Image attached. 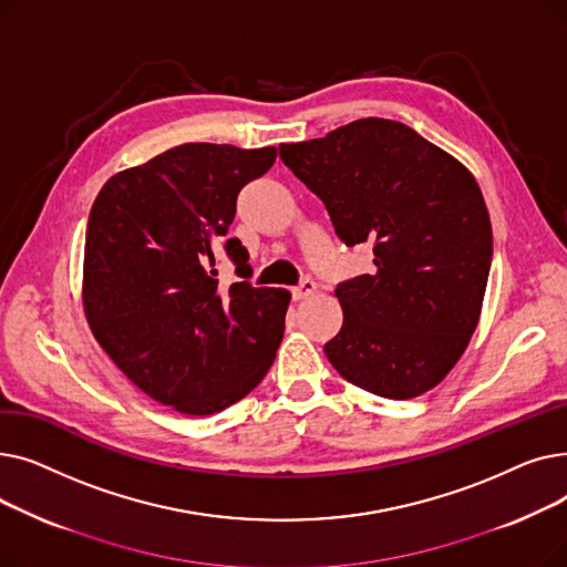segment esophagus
Listing matches in <instances>:
<instances>
[{
    "label": "esophagus",
    "instance_id": "1",
    "mask_svg": "<svg viewBox=\"0 0 567 567\" xmlns=\"http://www.w3.org/2000/svg\"><path fill=\"white\" fill-rule=\"evenodd\" d=\"M315 289H317V282L315 280H310V278H306L299 287H293L291 289V296H293V301H301V299H308L310 293H315Z\"/></svg>",
    "mask_w": 567,
    "mask_h": 567
}]
</instances>
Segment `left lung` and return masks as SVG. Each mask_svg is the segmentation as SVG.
I'll list each match as a JSON object with an SVG mask.
<instances>
[{
  "label": "left lung",
  "mask_w": 567,
  "mask_h": 567,
  "mask_svg": "<svg viewBox=\"0 0 567 567\" xmlns=\"http://www.w3.org/2000/svg\"><path fill=\"white\" fill-rule=\"evenodd\" d=\"M282 163L323 202L374 271L338 285L344 321L323 344L349 383L389 400L427 393L478 326L492 225L473 174L391 118H359L326 137L280 144Z\"/></svg>",
  "instance_id": "1"
}]
</instances>
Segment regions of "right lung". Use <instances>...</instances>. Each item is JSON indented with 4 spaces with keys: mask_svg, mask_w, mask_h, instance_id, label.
<instances>
[{
    "mask_svg": "<svg viewBox=\"0 0 567 567\" xmlns=\"http://www.w3.org/2000/svg\"><path fill=\"white\" fill-rule=\"evenodd\" d=\"M276 146L190 142L101 188L84 238V315L140 391L188 415L246 398L274 365L289 291L248 280L220 289L223 248L238 278L250 255L227 238L241 188L276 163Z\"/></svg>",
    "mask_w": 567,
    "mask_h": 567,
    "instance_id": "right-lung-1",
    "label": "right lung"
}]
</instances>
